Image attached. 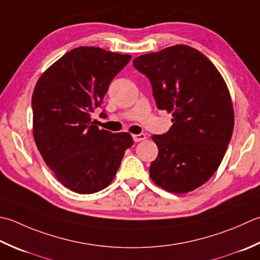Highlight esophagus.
Wrapping results in <instances>:
<instances>
[{
	"mask_svg": "<svg viewBox=\"0 0 260 260\" xmlns=\"http://www.w3.org/2000/svg\"><path fill=\"white\" fill-rule=\"evenodd\" d=\"M146 139L145 134H134L133 135V140L135 142H141V141H144Z\"/></svg>",
	"mask_w": 260,
	"mask_h": 260,
	"instance_id": "obj_1",
	"label": "esophagus"
}]
</instances>
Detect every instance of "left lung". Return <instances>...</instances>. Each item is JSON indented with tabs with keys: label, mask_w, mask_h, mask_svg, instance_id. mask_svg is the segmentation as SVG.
Instances as JSON below:
<instances>
[{
	"label": "left lung",
	"mask_w": 260,
	"mask_h": 260,
	"mask_svg": "<svg viewBox=\"0 0 260 260\" xmlns=\"http://www.w3.org/2000/svg\"><path fill=\"white\" fill-rule=\"evenodd\" d=\"M133 65L149 78L157 109L171 114L174 123L168 133L152 135L159 153L151 179L175 194L195 190L220 167L232 136L235 111L225 81L187 45L141 55Z\"/></svg>",
	"instance_id": "obj_1"
}]
</instances>
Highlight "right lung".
Here are the masks:
<instances>
[{
    "label": "right lung",
    "instance_id": "right-lung-1",
    "mask_svg": "<svg viewBox=\"0 0 260 260\" xmlns=\"http://www.w3.org/2000/svg\"><path fill=\"white\" fill-rule=\"evenodd\" d=\"M131 55L99 47L74 48L40 75L32 92V134L58 181L78 194H93L114 180L125 151L126 132L99 129L92 111Z\"/></svg>",
    "mask_w": 260,
    "mask_h": 260
}]
</instances>
